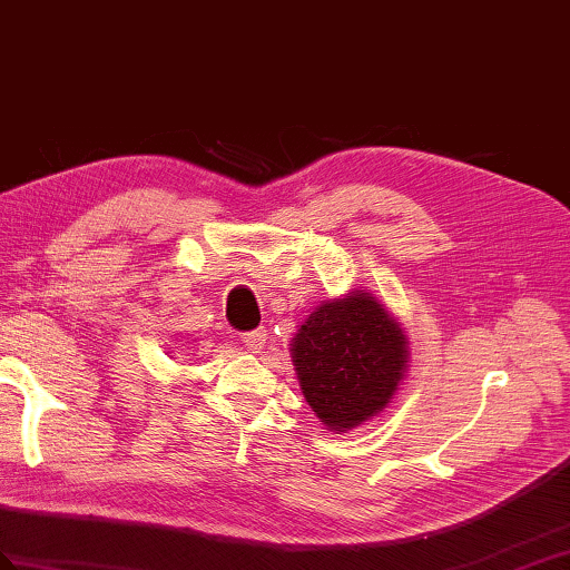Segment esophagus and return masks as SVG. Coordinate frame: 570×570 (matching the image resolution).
I'll list each match as a JSON object with an SVG mask.
<instances>
[{"label": "esophagus", "instance_id": "34e87169", "mask_svg": "<svg viewBox=\"0 0 570 570\" xmlns=\"http://www.w3.org/2000/svg\"><path fill=\"white\" fill-rule=\"evenodd\" d=\"M240 342L245 344L247 352L259 354L262 348H265V342H267V330L265 327H257L253 332H243L240 334Z\"/></svg>", "mask_w": 570, "mask_h": 570}]
</instances>
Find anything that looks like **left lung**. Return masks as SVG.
Returning a JSON list of instances; mask_svg holds the SVG:
<instances>
[{"label":"left lung","instance_id":"1","mask_svg":"<svg viewBox=\"0 0 570 570\" xmlns=\"http://www.w3.org/2000/svg\"><path fill=\"white\" fill-rule=\"evenodd\" d=\"M288 348L305 402L334 433L383 414L412 356L395 315L366 288L315 305Z\"/></svg>","mask_w":570,"mask_h":570}]
</instances>
